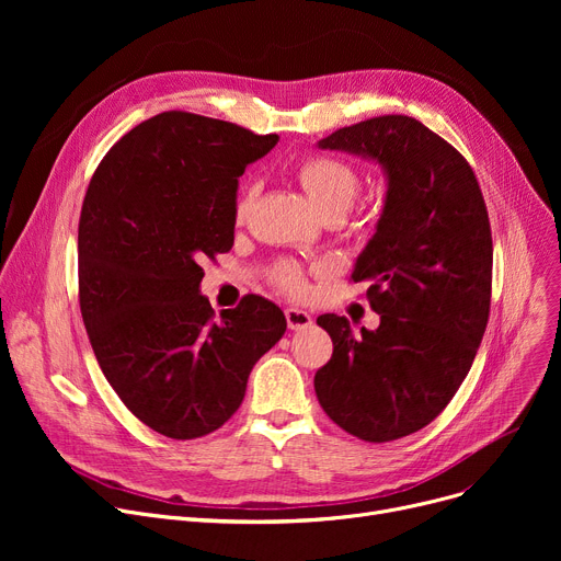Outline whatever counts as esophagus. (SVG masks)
Instances as JSON below:
<instances>
[{
	"instance_id": "obj_1",
	"label": "esophagus",
	"mask_w": 561,
	"mask_h": 561,
	"mask_svg": "<svg viewBox=\"0 0 561 561\" xmlns=\"http://www.w3.org/2000/svg\"><path fill=\"white\" fill-rule=\"evenodd\" d=\"M286 322H288V328H290V330L300 332V330H307V328L311 325L313 318H311L307 311H302V309L288 307V309H286Z\"/></svg>"
}]
</instances>
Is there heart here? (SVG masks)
Returning a JSON list of instances; mask_svg holds the SVG:
<instances>
[{"instance_id":"b5f03b06","label":"heart","mask_w":561,"mask_h":561,"mask_svg":"<svg viewBox=\"0 0 561 561\" xmlns=\"http://www.w3.org/2000/svg\"><path fill=\"white\" fill-rule=\"evenodd\" d=\"M290 172L320 216H343L359 191V172L347 161L330 154L305 157L293 163ZM252 195L254 186L248 184L236 199V220H245ZM271 282L288 296H305L309 288L307 271L288 259L273 265Z\"/></svg>"}]
</instances>
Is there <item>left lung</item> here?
<instances>
[{
	"label": "left lung",
	"mask_w": 561,
	"mask_h": 561,
	"mask_svg": "<svg viewBox=\"0 0 561 561\" xmlns=\"http://www.w3.org/2000/svg\"><path fill=\"white\" fill-rule=\"evenodd\" d=\"M325 150L379 161L385 211L350 282H366L375 332L318 316L334 343L313 387L347 434L387 444L430 425L478 355L491 309L493 241L478 176L416 117L379 115L322 138Z\"/></svg>",
	"instance_id": "8db88e82"
}]
</instances>
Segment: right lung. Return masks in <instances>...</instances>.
<instances>
[{
	"label": "right lung",
	"mask_w": 561,
	"mask_h": 561,
	"mask_svg": "<svg viewBox=\"0 0 561 561\" xmlns=\"http://www.w3.org/2000/svg\"><path fill=\"white\" fill-rule=\"evenodd\" d=\"M277 134L165 111L117 140L79 216V307L98 364L131 414L188 440L241 407L252 366L286 332L277 305L245 296L216 318L204 259L233 245L236 188Z\"/></svg>",
	"instance_id": "1"
}]
</instances>
